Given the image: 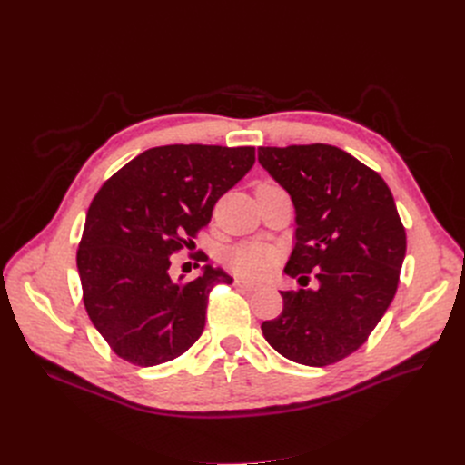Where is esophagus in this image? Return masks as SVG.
Instances as JSON below:
<instances>
[{
  "label": "esophagus",
  "mask_w": 465,
  "mask_h": 465,
  "mask_svg": "<svg viewBox=\"0 0 465 465\" xmlns=\"http://www.w3.org/2000/svg\"><path fill=\"white\" fill-rule=\"evenodd\" d=\"M235 286L241 290H247V292H254L260 288V284L256 282H249V281H242V279H235Z\"/></svg>",
  "instance_id": "34e87169"
}]
</instances>
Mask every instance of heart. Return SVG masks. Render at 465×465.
<instances>
[{
  "instance_id": "b5f03b06",
  "label": "heart",
  "mask_w": 465,
  "mask_h": 465,
  "mask_svg": "<svg viewBox=\"0 0 465 465\" xmlns=\"http://www.w3.org/2000/svg\"><path fill=\"white\" fill-rule=\"evenodd\" d=\"M277 260L279 251L273 245H267V242H241V245L228 249L224 254L228 270L251 281L270 275Z\"/></svg>"
}]
</instances>
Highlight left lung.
I'll list each match as a JSON object with an SVG mask.
<instances>
[{
  "mask_svg": "<svg viewBox=\"0 0 465 465\" xmlns=\"http://www.w3.org/2000/svg\"><path fill=\"white\" fill-rule=\"evenodd\" d=\"M258 162L296 209L284 273L319 288L281 292L262 331L284 358L324 368L358 351L392 303L407 237L392 192L373 169L331 144L260 146Z\"/></svg>",
  "mask_w": 465,
  "mask_h": 465,
  "instance_id": "obj_1",
  "label": "left lung"
}]
</instances>
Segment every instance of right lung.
<instances>
[{"label": "right lung", "instance_id": "right-lung-1", "mask_svg": "<svg viewBox=\"0 0 465 465\" xmlns=\"http://www.w3.org/2000/svg\"><path fill=\"white\" fill-rule=\"evenodd\" d=\"M252 165L254 146H156L95 193L77 270L90 321L122 360L151 368L200 339L211 288L233 279L207 263L193 281H173L171 254L190 245Z\"/></svg>", "mask_w": 465, "mask_h": 465}]
</instances>
